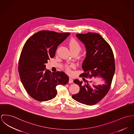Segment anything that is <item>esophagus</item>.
<instances>
[{"mask_svg": "<svg viewBox=\"0 0 134 134\" xmlns=\"http://www.w3.org/2000/svg\"><path fill=\"white\" fill-rule=\"evenodd\" d=\"M69 83H73V79H72V78H71V77L69 78Z\"/></svg>", "mask_w": 134, "mask_h": 134, "instance_id": "34e87169", "label": "esophagus"}]
</instances>
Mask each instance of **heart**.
<instances>
[{
	"label": "heart",
	"instance_id": "heart-1",
	"mask_svg": "<svg viewBox=\"0 0 134 134\" xmlns=\"http://www.w3.org/2000/svg\"><path fill=\"white\" fill-rule=\"evenodd\" d=\"M69 46L71 52H77L79 53L81 49V44L74 39H71L69 42ZM66 68L68 72H70V68L69 66H67Z\"/></svg>",
	"mask_w": 134,
	"mask_h": 134
}]
</instances>
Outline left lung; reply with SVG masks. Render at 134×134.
<instances>
[{
	"mask_svg": "<svg viewBox=\"0 0 134 134\" xmlns=\"http://www.w3.org/2000/svg\"><path fill=\"white\" fill-rule=\"evenodd\" d=\"M77 38L84 44L86 58L82 62V77L85 83L79 79L73 82L80 87L79 92L72 96L80 103L92 105L100 102L109 92L115 70L113 52L110 45L98 34L88 32L76 34ZM100 77L104 83L96 85L84 78ZM93 83L91 86L90 82Z\"/></svg>",
	"mask_w": 134,
	"mask_h": 134,
	"instance_id": "8db88e82",
	"label": "left lung"
}]
</instances>
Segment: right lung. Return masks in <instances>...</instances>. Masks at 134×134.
Segmentation results:
<instances>
[{"label": "right lung", "mask_w": 134, "mask_h": 134, "mask_svg": "<svg viewBox=\"0 0 134 134\" xmlns=\"http://www.w3.org/2000/svg\"><path fill=\"white\" fill-rule=\"evenodd\" d=\"M69 35V32L42 31L25 42L21 53L18 71L25 89L34 99L51 100L56 96L57 86L69 82L65 72H52L46 69L45 64L54 57L58 46Z\"/></svg>", "instance_id": "1"}]
</instances>
